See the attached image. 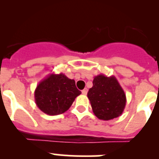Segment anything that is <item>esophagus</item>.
I'll use <instances>...</instances> for the list:
<instances>
[{
  "mask_svg": "<svg viewBox=\"0 0 159 159\" xmlns=\"http://www.w3.org/2000/svg\"><path fill=\"white\" fill-rule=\"evenodd\" d=\"M87 92H88V91L86 89H83L82 91H81V93H82V94H84V95H86V94H87Z\"/></svg>",
  "mask_w": 159,
  "mask_h": 159,
  "instance_id": "esophagus-1",
  "label": "esophagus"
}]
</instances>
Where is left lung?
I'll use <instances>...</instances> for the list:
<instances>
[{
  "mask_svg": "<svg viewBox=\"0 0 159 159\" xmlns=\"http://www.w3.org/2000/svg\"><path fill=\"white\" fill-rule=\"evenodd\" d=\"M88 98L95 116L104 121L119 117L126 105L125 93L113 75L101 74L94 77Z\"/></svg>",
  "mask_w": 159,
  "mask_h": 159,
  "instance_id": "left-lung-1",
  "label": "left lung"
}]
</instances>
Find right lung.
<instances>
[{"label":"right lung","instance_id":"obj_1","mask_svg":"<svg viewBox=\"0 0 159 159\" xmlns=\"http://www.w3.org/2000/svg\"><path fill=\"white\" fill-rule=\"evenodd\" d=\"M81 94L75 80L63 73H52L37 85L34 100L41 111L48 115H57L69 109L76 97Z\"/></svg>","mask_w":159,"mask_h":159}]
</instances>
